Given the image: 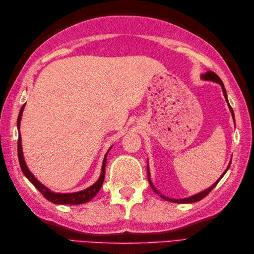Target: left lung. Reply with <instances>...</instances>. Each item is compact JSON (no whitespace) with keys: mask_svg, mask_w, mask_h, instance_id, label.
<instances>
[{"mask_svg":"<svg viewBox=\"0 0 254 254\" xmlns=\"http://www.w3.org/2000/svg\"><path fill=\"white\" fill-rule=\"evenodd\" d=\"M201 78H202V79H204V80H210V82L218 83L220 86H222V89H223V93H224V96H225V99H226V101H227L228 107H229V110H230V112H231V116H233V118H234V121H235L234 110H233V108H231V107H230V105H229V102H228V98H227V93H226V89H225V87H224V84H223V82H222V79L219 78L218 75H217L216 73L212 72V71H208V72H206V73L202 74V75H201ZM230 164H231V161H230V163H229V165H228V167H227V169H226V170H225V172H224V174L222 175V177H220L219 179H218L216 182H215L212 187H209L208 189H206V190H204V191H202V192H199V193L195 194V195H192V196H190V197H186V198H179V199H177V198H170V197H167V196H165V195H161V194L159 193V191L157 190V189H156V188L154 187L153 182L150 181V174H149V168H148V165H147V176H148V181H149V185H150V187H152V189H153V190H154V192H155V193H157V194H160V196L163 197L164 199H166V201L174 202V203H180V204L194 203V202L201 201L202 198H204L205 196H206L207 194H208L210 191H212L215 187H216V185H217V183L219 182V180L222 179V178L224 177V175L226 174V171H227V170L229 169V166H230Z\"/></svg>","mask_w":254,"mask_h":254,"instance_id":"8db88e82","label":"left lung"}]
</instances>
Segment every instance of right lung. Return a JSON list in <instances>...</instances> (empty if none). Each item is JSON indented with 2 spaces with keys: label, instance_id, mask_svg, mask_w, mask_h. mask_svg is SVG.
I'll return each instance as SVG.
<instances>
[{
  "label": "right lung",
  "instance_id": "1",
  "mask_svg": "<svg viewBox=\"0 0 254 254\" xmlns=\"http://www.w3.org/2000/svg\"><path fill=\"white\" fill-rule=\"evenodd\" d=\"M25 105L21 107V109L19 111L18 115V119H17V127L19 131V127H20V120H21V116H23V111H24ZM111 149V147H110ZM109 149V150H110ZM108 150V152H109ZM107 152V154H108ZM17 153H18V160H19V165L21 171L23 174L26 176L27 179H28L32 185L36 187L37 190H39L40 193L44 195L48 201H50L55 204H63V205H77V204H83V203H87L89 202L91 198H94V196L96 195L97 193L99 192L100 188L104 183V179H105V169H106V163H107V154L104 158V163H102V168H101V175L99 177V179L97 180L93 186H90L89 188L85 189L83 191L79 192H74V193H55L50 191L49 189L47 187H45L42 183H40L38 181L35 176L31 174L30 170L28 169V167L26 166L24 156H23V149H21V138H20V133L18 135V142H17Z\"/></svg>",
  "mask_w": 254,
  "mask_h": 254
}]
</instances>
